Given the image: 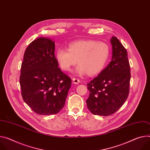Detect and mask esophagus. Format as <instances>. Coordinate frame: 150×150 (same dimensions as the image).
<instances>
[{
	"label": "esophagus",
	"instance_id": "1",
	"mask_svg": "<svg viewBox=\"0 0 150 150\" xmlns=\"http://www.w3.org/2000/svg\"><path fill=\"white\" fill-rule=\"evenodd\" d=\"M72 81L73 83L75 84H78L79 83V80L78 79V78H74L72 79Z\"/></svg>",
	"mask_w": 150,
	"mask_h": 150
}]
</instances>
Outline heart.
<instances>
[{"label": "heart", "mask_w": 150, "mask_h": 150, "mask_svg": "<svg viewBox=\"0 0 150 150\" xmlns=\"http://www.w3.org/2000/svg\"><path fill=\"white\" fill-rule=\"evenodd\" d=\"M110 55L109 45L102 42L88 39L76 40L69 44V48L60 47L56 57L64 71H69L77 63L74 72L82 76L88 73L94 75L100 73L105 66Z\"/></svg>", "instance_id": "obj_1"}]
</instances>
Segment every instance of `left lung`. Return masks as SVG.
Listing matches in <instances>:
<instances>
[{"instance_id": "obj_1", "label": "left lung", "mask_w": 150, "mask_h": 150, "mask_svg": "<svg viewBox=\"0 0 150 150\" xmlns=\"http://www.w3.org/2000/svg\"><path fill=\"white\" fill-rule=\"evenodd\" d=\"M110 40L111 61L87 84L90 94L86 103L94 115L114 114L125 103L129 95L130 69L127 51L116 37L112 36Z\"/></svg>"}]
</instances>
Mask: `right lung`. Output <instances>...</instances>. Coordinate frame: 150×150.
Wrapping results in <instances>:
<instances>
[{"mask_svg":"<svg viewBox=\"0 0 150 150\" xmlns=\"http://www.w3.org/2000/svg\"><path fill=\"white\" fill-rule=\"evenodd\" d=\"M55 42L38 38L26 48L20 84L24 101L39 115L56 114L63 108L71 79L62 72L54 56Z\"/></svg>","mask_w":150,"mask_h":150,"instance_id":"right-lung-1","label":"right lung"}]
</instances>
